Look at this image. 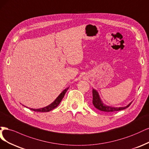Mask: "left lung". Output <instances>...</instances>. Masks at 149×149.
<instances>
[{"instance_id": "8db88e82", "label": "left lung", "mask_w": 149, "mask_h": 149, "mask_svg": "<svg viewBox=\"0 0 149 149\" xmlns=\"http://www.w3.org/2000/svg\"><path fill=\"white\" fill-rule=\"evenodd\" d=\"M92 93H93V104L94 105V107L97 109L102 111L111 113V112H114L116 111H121V110L128 108L132 103V102H131L130 103H129L127 106L123 107H113L111 106H108V105L105 104L103 102V101L101 100L98 92L95 89L93 88Z\"/></svg>"}]
</instances>
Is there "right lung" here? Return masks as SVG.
Wrapping results in <instances>:
<instances>
[{
	"mask_svg": "<svg viewBox=\"0 0 149 149\" xmlns=\"http://www.w3.org/2000/svg\"><path fill=\"white\" fill-rule=\"evenodd\" d=\"M69 88V87L66 88L65 89H64L63 91H62V92L60 93V95L58 96V97H57L56 98V100L54 101V102H52V103H51L50 104H49L48 106L42 108H38V109H34V108H29V109L32 110V111H37V112H49V111H51V110L54 109L55 108H56L57 106H58L59 103H61V100H62V98H64V95H65L67 91L68 90ZM23 106H24V105H23ZM26 108H28V107H26Z\"/></svg>",
	"mask_w": 149,
	"mask_h": 149,
	"instance_id": "add662e5",
	"label": "right lung"
}]
</instances>
